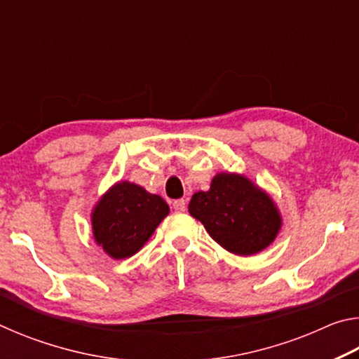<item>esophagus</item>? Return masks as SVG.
<instances>
[{"instance_id":"1","label":"esophagus","mask_w":359,"mask_h":359,"mask_svg":"<svg viewBox=\"0 0 359 359\" xmlns=\"http://www.w3.org/2000/svg\"><path fill=\"white\" fill-rule=\"evenodd\" d=\"M172 208H174L175 212H185V209H187L185 199H177V201H174Z\"/></svg>"}]
</instances>
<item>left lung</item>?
<instances>
[{
  "instance_id": "8db88e82",
  "label": "left lung",
  "mask_w": 359,
  "mask_h": 359,
  "mask_svg": "<svg viewBox=\"0 0 359 359\" xmlns=\"http://www.w3.org/2000/svg\"><path fill=\"white\" fill-rule=\"evenodd\" d=\"M188 212L218 245L242 257L269 245L282 224L271 198L238 174H217L209 191L193 194Z\"/></svg>"
}]
</instances>
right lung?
<instances>
[{
  "mask_svg": "<svg viewBox=\"0 0 359 359\" xmlns=\"http://www.w3.org/2000/svg\"><path fill=\"white\" fill-rule=\"evenodd\" d=\"M168 214V204L158 194L120 182L102 196L93 212L95 239L112 258H128L147 242Z\"/></svg>",
  "mask_w": 359,
  "mask_h": 359,
  "instance_id": "add662e5",
  "label": "right lung"
}]
</instances>
